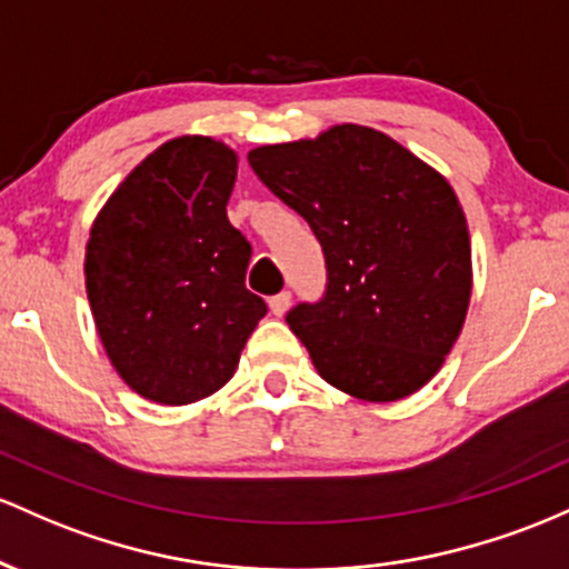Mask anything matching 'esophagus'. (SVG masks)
Here are the masks:
<instances>
[{
	"label": "esophagus",
	"instance_id": "34e87169",
	"mask_svg": "<svg viewBox=\"0 0 569 569\" xmlns=\"http://www.w3.org/2000/svg\"><path fill=\"white\" fill-rule=\"evenodd\" d=\"M290 303H292L290 292H279V296H273L271 301H268V309H271L273 317H284L287 309H290Z\"/></svg>",
	"mask_w": 569,
	"mask_h": 569
}]
</instances>
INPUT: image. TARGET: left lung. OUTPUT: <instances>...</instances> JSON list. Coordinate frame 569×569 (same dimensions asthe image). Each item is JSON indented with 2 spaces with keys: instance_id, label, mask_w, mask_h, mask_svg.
Returning a JSON list of instances; mask_svg holds the SVG:
<instances>
[{
  "instance_id": "left-lung-1",
  "label": "left lung",
  "mask_w": 569,
  "mask_h": 569,
  "mask_svg": "<svg viewBox=\"0 0 569 569\" xmlns=\"http://www.w3.org/2000/svg\"><path fill=\"white\" fill-rule=\"evenodd\" d=\"M250 166L322 244L325 298L287 315L317 373L366 403L422 389L462 333L473 290L455 188L392 137L357 123L254 147Z\"/></svg>"
}]
</instances>
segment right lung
Wrapping results in <instances>:
<instances>
[{
	"label": "right lung",
	"mask_w": 569,
	"mask_h": 569,
	"mask_svg": "<svg viewBox=\"0 0 569 569\" xmlns=\"http://www.w3.org/2000/svg\"><path fill=\"white\" fill-rule=\"evenodd\" d=\"M236 169L226 142L169 139L91 226L86 290L101 347L152 403L188 406L226 387L268 311L244 287L250 241L228 222Z\"/></svg>",
	"instance_id": "1"
}]
</instances>
